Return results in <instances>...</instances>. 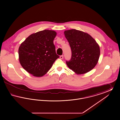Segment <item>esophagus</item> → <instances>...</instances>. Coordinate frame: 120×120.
<instances>
[{
	"label": "esophagus",
	"mask_w": 120,
	"mask_h": 120,
	"mask_svg": "<svg viewBox=\"0 0 120 120\" xmlns=\"http://www.w3.org/2000/svg\"><path fill=\"white\" fill-rule=\"evenodd\" d=\"M60 59H63V55H61V56H60Z\"/></svg>",
	"instance_id": "esophagus-1"
}]
</instances>
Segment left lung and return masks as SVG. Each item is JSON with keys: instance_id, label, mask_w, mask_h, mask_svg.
Here are the masks:
<instances>
[{"instance_id": "8db88e82", "label": "left lung", "mask_w": 120, "mask_h": 120, "mask_svg": "<svg viewBox=\"0 0 120 120\" xmlns=\"http://www.w3.org/2000/svg\"><path fill=\"white\" fill-rule=\"evenodd\" d=\"M71 51V57L66 63L77 74L86 73L94 68L98 62L100 48L95 40L87 33L75 29L64 31Z\"/></svg>"}]
</instances>
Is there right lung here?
<instances>
[{"label": "right lung", "mask_w": 120, "mask_h": 120, "mask_svg": "<svg viewBox=\"0 0 120 120\" xmlns=\"http://www.w3.org/2000/svg\"><path fill=\"white\" fill-rule=\"evenodd\" d=\"M56 35L55 31L45 30L30 34L21 44L18 49L19 62L29 73L43 76L59 57L53 44Z\"/></svg>", "instance_id": "add662e5"}]
</instances>
